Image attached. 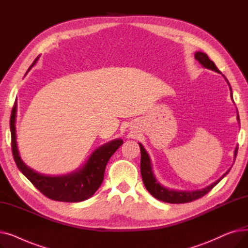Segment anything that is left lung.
Segmentation results:
<instances>
[{"label":"left lung","instance_id":"left-lung-1","mask_svg":"<svg viewBox=\"0 0 248 248\" xmlns=\"http://www.w3.org/2000/svg\"><path fill=\"white\" fill-rule=\"evenodd\" d=\"M195 59L198 60V62L202 65L203 67L213 70L217 73H221L220 70H218V68L216 67V65L214 64V62L212 60L209 59V57L207 56L206 53H203V52H196L195 53ZM223 75V74H222ZM224 76V75H223ZM225 80L227 81L229 88H230V95L231 98L233 100L232 97V89L231 86L227 80V78L224 76ZM237 121L239 123V115H238V111H237ZM140 173H141V178H142V182L147 188V190L151 193L152 196H154L155 198H157L160 201L163 202H167V203H172V204H180V203H188V202H192L194 200H196L198 198L203 197L204 195H206L208 192H209L213 187H215L219 182L222 180L230 171L227 170V172H225V174H223L221 176L217 181H215L214 183H212L211 185L207 186L203 189L200 190H195V191H179V190H174V189H169L163 185L160 184V182L157 181L155 179V176L154 174L153 171V165L151 162V158L148 154V152L146 151V149L144 148L140 142ZM237 155V147L234 150V161H235Z\"/></svg>","mask_w":248,"mask_h":248}]
</instances>
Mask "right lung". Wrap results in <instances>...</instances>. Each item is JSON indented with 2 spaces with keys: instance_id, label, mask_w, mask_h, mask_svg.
Returning <instances> with one entry per match:
<instances>
[{
  "instance_id": "add662e5",
  "label": "right lung",
  "mask_w": 248,
  "mask_h": 248,
  "mask_svg": "<svg viewBox=\"0 0 248 248\" xmlns=\"http://www.w3.org/2000/svg\"><path fill=\"white\" fill-rule=\"evenodd\" d=\"M39 56L34 60L28 71L36 64ZM26 72V74L28 73ZM17 102L12 109L10 128L12 135V152L17 167L22 174L49 199L62 202H81L97 191L100 187L106 167L114 152L123 145L122 139L112 140L97 148L90 155L85 164L75 171L61 176H47L34 171L26 165L19 154L16 136Z\"/></svg>"
}]
</instances>
